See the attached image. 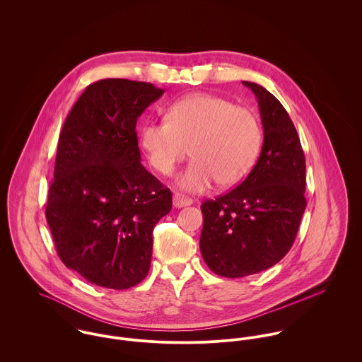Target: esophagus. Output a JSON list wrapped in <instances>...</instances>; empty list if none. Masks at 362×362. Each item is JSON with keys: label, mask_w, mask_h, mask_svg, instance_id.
I'll return each instance as SVG.
<instances>
[{"label": "esophagus", "mask_w": 362, "mask_h": 362, "mask_svg": "<svg viewBox=\"0 0 362 362\" xmlns=\"http://www.w3.org/2000/svg\"><path fill=\"white\" fill-rule=\"evenodd\" d=\"M192 204H194L192 199L185 198V197L181 195V194H175V195L173 197V205H174V207L191 206Z\"/></svg>", "instance_id": "obj_1"}]
</instances>
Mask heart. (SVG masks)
<instances>
[{
	"instance_id": "1",
	"label": "heart",
	"mask_w": 362,
	"mask_h": 362,
	"mask_svg": "<svg viewBox=\"0 0 362 362\" xmlns=\"http://www.w3.org/2000/svg\"><path fill=\"white\" fill-rule=\"evenodd\" d=\"M262 144L258 117L228 99L192 93L170 104L165 121H148L141 145L156 171L171 174L189 152L194 161L177 184L188 192H204L240 184L254 167ZM192 151H189V148Z\"/></svg>"
}]
</instances>
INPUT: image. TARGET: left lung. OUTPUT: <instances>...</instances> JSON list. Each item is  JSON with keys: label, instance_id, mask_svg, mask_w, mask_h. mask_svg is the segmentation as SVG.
<instances>
[{"label": "left lung", "instance_id": "obj_1", "mask_svg": "<svg viewBox=\"0 0 362 362\" xmlns=\"http://www.w3.org/2000/svg\"><path fill=\"white\" fill-rule=\"evenodd\" d=\"M243 85L258 102V161L238 187L201 205V254L211 272L230 279L255 274L284 258L307 207L305 156L288 112L258 83Z\"/></svg>", "mask_w": 362, "mask_h": 362}]
</instances>
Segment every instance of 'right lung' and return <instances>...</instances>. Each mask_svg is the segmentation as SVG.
<instances>
[{
    "label": "right lung",
    "mask_w": 362,
    "mask_h": 362,
    "mask_svg": "<svg viewBox=\"0 0 362 362\" xmlns=\"http://www.w3.org/2000/svg\"><path fill=\"white\" fill-rule=\"evenodd\" d=\"M163 93L146 82H95L59 134L46 218L64 264L96 286L125 290L146 277L153 228L173 206L141 164L135 131Z\"/></svg>",
    "instance_id": "add662e5"
}]
</instances>
